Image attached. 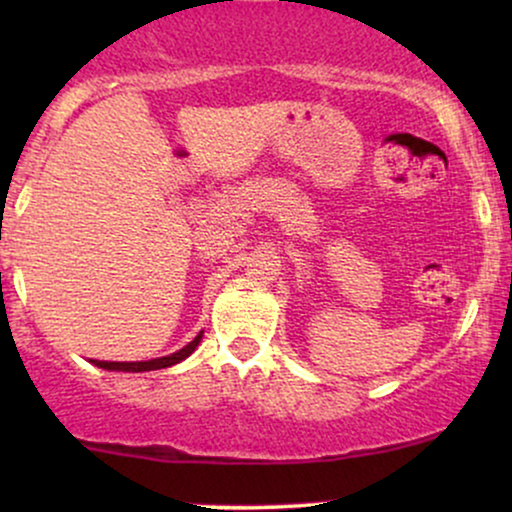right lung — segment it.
Listing matches in <instances>:
<instances>
[{"mask_svg":"<svg viewBox=\"0 0 512 512\" xmlns=\"http://www.w3.org/2000/svg\"><path fill=\"white\" fill-rule=\"evenodd\" d=\"M199 342H202V332H199L190 344L182 346L180 351H175V354H170V356L151 358V361H93V366L105 368V370H125V373H144V370L168 368V366H175V363L185 361V358L197 349Z\"/></svg>","mask_w":512,"mask_h":512,"instance_id":"obj_1","label":"right lung"}]
</instances>
